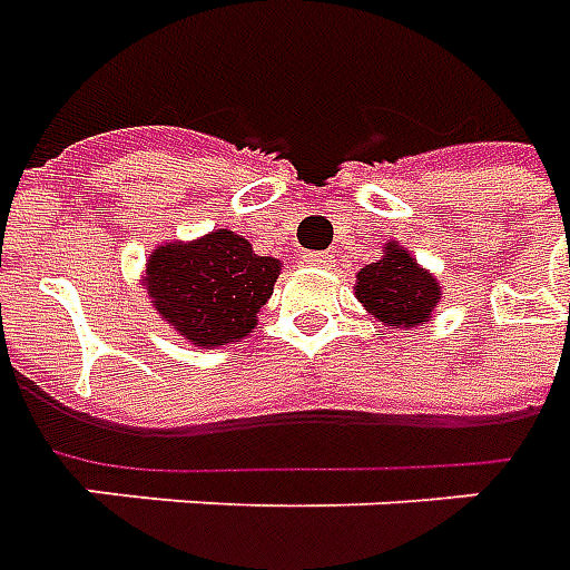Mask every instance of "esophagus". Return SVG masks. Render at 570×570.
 Wrapping results in <instances>:
<instances>
[{"label": "esophagus", "instance_id": "esophagus-1", "mask_svg": "<svg viewBox=\"0 0 570 570\" xmlns=\"http://www.w3.org/2000/svg\"><path fill=\"white\" fill-rule=\"evenodd\" d=\"M304 264L306 266H331V254L309 252V254H304Z\"/></svg>", "mask_w": 570, "mask_h": 570}]
</instances>
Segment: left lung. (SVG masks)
Instances as JSON below:
<instances>
[{
	"label": "left lung",
	"instance_id": "8db88e82",
	"mask_svg": "<svg viewBox=\"0 0 570 570\" xmlns=\"http://www.w3.org/2000/svg\"><path fill=\"white\" fill-rule=\"evenodd\" d=\"M356 297L386 328L395 325L407 331L433 316L442 292L439 282L393 242L377 264H368L358 273Z\"/></svg>",
	"mask_w": 570,
	"mask_h": 570
}]
</instances>
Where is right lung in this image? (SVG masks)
I'll return each instance as SVG.
<instances>
[{
	"instance_id": "right-lung-1",
	"label": "right lung",
	"mask_w": 570,
	"mask_h": 570,
	"mask_svg": "<svg viewBox=\"0 0 570 570\" xmlns=\"http://www.w3.org/2000/svg\"><path fill=\"white\" fill-rule=\"evenodd\" d=\"M276 278L278 261L254 254L248 239L233 229H217L189 245H163L147 264L153 306L196 346H224L245 337Z\"/></svg>"
}]
</instances>
